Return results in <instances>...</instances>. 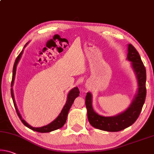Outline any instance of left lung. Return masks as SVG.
<instances>
[{"label":"left lung","instance_id":"obj_1","mask_svg":"<svg viewBox=\"0 0 154 154\" xmlns=\"http://www.w3.org/2000/svg\"><path fill=\"white\" fill-rule=\"evenodd\" d=\"M128 60L131 62L132 67L138 79V93L132 103L126 111L121 114L110 117L99 115L94 111L92 106V95L87 92L86 96V106L89 123L94 128L107 131H119L124 130L135 122L140 115L145 103L147 89H146V69L141 60L137 50L131 44L128 45Z\"/></svg>","mask_w":154,"mask_h":154}]
</instances>
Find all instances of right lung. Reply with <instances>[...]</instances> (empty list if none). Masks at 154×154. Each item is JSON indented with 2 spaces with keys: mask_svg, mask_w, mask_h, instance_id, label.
<instances>
[{
  "mask_svg": "<svg viewBox=\"0 0 154 154\" xmlns=\"http://www.w3.org/2000/svg\"><path fill=\"white\" fill-rule=\"evenodd\" d=\"M23 51H22L20 54L18 55V57H16L15 63H14V68H13V75H12V80H11V87H12V86H13L14 79H15L16 66H17V64H18L19 60L20 59L21 55H22V54H23ZM11 97H12V99H13L14 105V107H15L16 113H17V114H18L19 118H20V121H22V123H23L26 127H27V128H29V129H31V130H32L33 131H38V132H40V133H46V132H50V131L56 130H57V129H60L62 128V127L64 126V125L66 123V121L67 115H68V111H69L70 107H71V106L73 103V102H74L75 98L79 95V90L77 87H75V88H74L70 90V91L69 92V93H68V94L66 103L64 107L63 108L62 112H61L60 115L57 116V118L55 120L53 121L52 123L48 124V125L41 127V128H33V127L29 125L25 121L23 120V119H22V116H20V113H19L18 108H17V106H16V103H15V100H14V93H13V90H12V88H11Z\"/></svg>",
  "mask_w": 154,
  "mask_h": 154,
  "instance_id": "1",
  "label": "right lung"
}]
</instances>
